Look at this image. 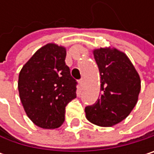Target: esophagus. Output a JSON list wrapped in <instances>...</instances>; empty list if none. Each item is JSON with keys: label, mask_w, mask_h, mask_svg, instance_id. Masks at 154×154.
<instances>
[{"label": "esophagus", "mask_w": 154, "mask_h": 154, "mask_svg": "<svg viewBox=\"0 0 154 154\" xmlns=\"http://www.w3.org/2000/svg\"><path fill=\"white\" fill-rule=\"evenodd\" d=\"M79 84H80V86H81V87H84V85H85V79H84V78L80 79V80H79Z\"/></svg>", "instance_id": "esophagus-1"}]
</instances>
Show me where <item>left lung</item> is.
Instances as JSON below:
<instances>
[{"label": "left lung", "instance_id": "obj_1", "mask_svg": "<svg viewBox=\"0 0 154 154\" xmlns=\"http://www.w3.org/2000/svg\"><path fill=\"white\" fill-rule=\"evenodd\" d=\"M101 76V96L85 109L86 119L100 127L125 119L136 106L141 89L137 71L128 57L116 48L94 50Z\"/></svg>", "mask_w": 154, "mask_h": 154}]
</instances>
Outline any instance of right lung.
I'll return each instance as SVG.
<instances>
[{"label": "right lung", "instance_id": "1", "mask_svg": "<svg viewBox=\"0 0 154 154\" xmlns=\"http://www.w3.org/2000/svg\"><path fill=\"white\" fill-rule=\"evenodd\" d=\"M66 48L47 44L19 72L17 88L27 117L42 128L60 127L65 108L77 97V81L65 63Z\"/></svg>", "mask_w": 154, "mask_h": 154}]
</instances>
